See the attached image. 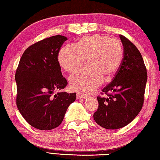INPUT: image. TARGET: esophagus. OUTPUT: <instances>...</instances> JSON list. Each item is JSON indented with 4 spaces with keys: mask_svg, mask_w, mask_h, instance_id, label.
Here are the masks:
<instances>
[{
    "mask_svg": "<svg viewBox=\"0 0 160 160\" xmlns=\"http://www.w3.org/2000/svg\"><path fill=\"white\" fill-rule=\"evenodd\" d=\"M88 98V96L82 94V93H77V99H86Z\"/></svg>",
    "mask_w": 160,
    "mask_h": 160,
    "instance_id": "34e87169",
    "label": "esophagus"
}]
</instances>
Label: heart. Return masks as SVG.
Segmentation results:
<instances>
[{
    "instance_id": "heart-1",
    "label": "heart",
    "mask_w": 160,
    "mask_h": 160,
    "mask_svg": "<svg viewBox=\"0 0 160 160\" xmlns=\"http://www.w3.org/2000/svg\"><path fill=\"white\" fill-rule=\"evenodd\" d=\"M86 58L88 65L70 77L71 88L75 91L91 92L100 85L103 77L109 79L116 73L122 58L121 44L103 35L84 36L76 46L65 45L58 54L60 64L68 72L79 70Z\"/></svg>"
}]
</instances>
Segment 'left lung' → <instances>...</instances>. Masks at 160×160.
Masks as SVG:
<instances>
[{
    "label": "left lung",
    "mask_w": 160,
    "mask_h": 160,
    "mask_svg": "<svg viewBox=\"0 0 160 160\" xmlns=\"http://www.w3.org/2000/svg\"><path fill=\"white\" fill-rule=\"evenodd\" d=\"M124 49L121 64L112 81L102 89L108 98L98 97L99 107L95 121L105 129H116L131 122L143 107L147 71L139 51L128 39L120 35Z\"/></svg>",
    "instance_id": "left-lung-1"
}]
</instances>
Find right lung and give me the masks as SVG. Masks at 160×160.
Here are the masks:
<instances>
[{
  "label": "right lung",
  "instance_id": "obj_1",
  "mask_svg": "<svg viewBox=\"0 0 160 160\" xmlns=\"http://www.w3.org/2000/svg\"><path fill=\"white\" fill-rule=\"evenodd\" d=\"M62 35L48 38L30 46L20 59L15 74L17 106L33 128L50 130L62 122L69 106L76 99V92H58L68 85L58 61Z\"/></svg>",
  "mask_w": 160,
  "mask_h": 160
}]
</instances>
